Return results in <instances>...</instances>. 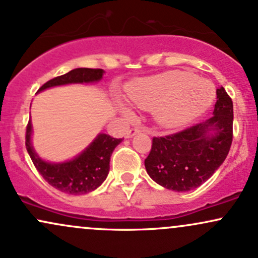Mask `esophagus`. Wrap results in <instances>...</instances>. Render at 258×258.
Wrapping results in <instances>:
<instances>
[{
	"mask_svg": "<svg viewBox=\"0 0 258 258\" xmlns=\"http://www.w3.org/2000/svg\"><path fill=\"white\" fill-rule=\"evenodd\" d=\"M142 131H143V130H142L141 127H135V128L128 130V131L126 132V138H131V137H133V136L136 135V133H139V132H142Z\"/></svg>",
	"mask_w": 258,
	"mask_h": 258,
	"instance_id": "obj_1",
	"label": "esophagus"
}]
</instances>
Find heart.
<instances>
[{
	"instance_id": "b5f03b06",
	"label": "heart",
	"mask_w": 258,
	"mask_h": 258,
	"mask_svg": "<svg viewBox=\"0 0 258 258\" xmlns=\"http://www.w3.org/2000/svg\"><path fill=\"white\" fill-rule=\"evenodd\" d=\"M130 102L143 110H155L158 122L166 128H179L201 116L215 98L214 86L194 74L168 72L137 80L127 91ZM123 115L131 116L127 106Z\"/></svg>"
}]
</instances>
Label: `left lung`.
I'll return each instance as SVG.
<instances>
[{
	"label": "left lung",
	"mask_w": 258,
	"mask_h": 258,
	"mask_svg": "<svg viewBox=\"0 0 258 258\" xmlns=\"http://www.w3.org/2000/svg\"><path fill=\"white\" fill-rule=\"evenodd\" d=\"M214 115L183 131L154 137L144 160L150 178L174 191L193 190L223 164L233 141V102L217 88Z\"/></svg>",
	"instance_id": "8db88e82"
}]
</instances>
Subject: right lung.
<instances>
[{"mask_svg":"<svg viewBox=\"0 0 258 258\" xmlns=\"http://www.w3.org/2000/svg\"><path fill=\"white\" fill-rule=\"evenodd\" d=\"M103 74V69L78 68L64 75L49 80L41 86L37 92L55 86L98 82L102 80ZM31 120H29L26 126L25 146L38 173L55 189L72 195L87 194L104 182L110 168L109 162L111 154L117 144L122 142L121 138H112L105 133H99L90 146L74 159L64 162H48L41 159L35 152L31 144Z\"/></svg>","mask_w":258,"mask_h":258,"instance_id":"obj_1","label":"right lung"}]
</instances>
